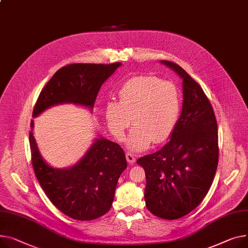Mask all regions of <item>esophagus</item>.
Wrapping results in <instances>:
<instances>
[{
    "instance_id": "34e87169",
    "label": "esophagus",
    "mask_w": 248,
    "mask_h": 248,
    "mask_svg": "<svg viewBox=\"0 0 248 248\" xmlns=\"http://www.w3.org/2000/svg\"><path fill=\"white\" fill-rule=\"evenodd\" d=\"M125 157H126V160L128 161V163H130V164H134L136 162V157H135V155L133 154L126 153L125 154Z\"/></svg>"
}]
</instances>
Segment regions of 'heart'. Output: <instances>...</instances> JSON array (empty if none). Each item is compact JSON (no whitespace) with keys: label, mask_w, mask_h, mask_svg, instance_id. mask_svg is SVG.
<instances>
[{"label":"heart","mask_w":248,"mask_h":248,"mask_svg":"<svg viewBox=\"0 0 248 248\" xmlns=\"http://www.w3.org/2000/svg\"><path fill=\"white\" fill-rule=\"evenodd\" d=\"M119 98L120 102L107 104V124L120 141L131 123L135 124L126 140L129 150L140 152L153 141L161 143L171 136L181 108L180 92L172 81L154 76L136 77L123 86Z\"/></svg>","instance_id":"obj_1"}]
</instances>
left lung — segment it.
Returning a JSON list of instances; mask_svg holds the SVG:
<instances>
[{
  "mask_svg": "<svg viewBox=\"0 0 248 248\" xmlns=\"http://www.w3.org/2000/svg\"><path fill=\"white\" fill-rule=\"evenodd\" d=\"M183 78L184 105L170 141L138 159L145 171L146 208L163 219L184 217L207 194L218 163L217 123L202 87L175 62L161 61Z\"/></svg>",
  "mask_w": 248,
  "mask_h": 248,
  "instance_id": "left-lung-1",
  "label": "left lung"
}]
</instances>
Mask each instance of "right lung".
<instances>
[{
	"label": "right lung",
	"mask_w": 248,
	"mask_h": 248,
	"mask_svg": "<svg viewBox=\"0 0 248 248\" xmlns=\"http://www.w3.org/2000/svg\"><path fill=\"white\" fill-rule=\"evenodd\" d=\"M121 64L72 63L62 67L42 90L32 118L60 104H76L93 109L102 85ZM32 127L31 120V130ZM31 130L32 169L47 199L65 216L77 220H93L106 214L112 205L118 180L126 169L123 148L104 138L96 139L74 167L59 170L43 159Z\"/></svg>",
	"instance_id": "obj_1"
}]
</instances>
